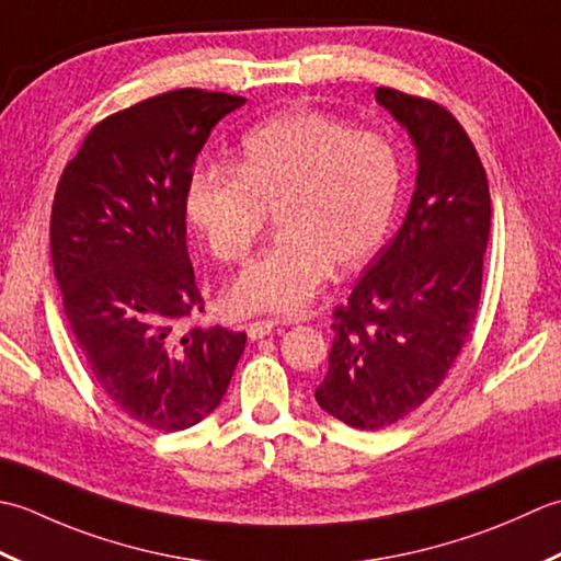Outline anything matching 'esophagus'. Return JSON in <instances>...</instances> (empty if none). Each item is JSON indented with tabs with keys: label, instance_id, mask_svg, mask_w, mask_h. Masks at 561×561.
I'll return each instance as SVG.
<instances>
[{
	"label": "esophagus",
	"instance_id": "34e87169",
	"mask_svg": "<svg viewBox=\"0 0 561 561\" xmlns=\"http://www.w3.org/2000/svg\"><path fill=\"white\" fill-rule=\"evenodd\" d=\"M276 327H278L276 319H259V322L247 324V334L251 341H259V339L268 336L271 331H276Z\"/></svg>",
	"mask_w": 561,
	"mask_h": 561
}]
</instances>
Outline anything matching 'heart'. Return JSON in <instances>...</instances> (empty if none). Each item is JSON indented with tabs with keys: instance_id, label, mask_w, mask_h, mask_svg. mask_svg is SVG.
I'll return each mask as SVG.
<instances>
[{
	"instance_id": "heart-1",
	"label": "heart",
	"mask_w": 561,
	"mask_h": 561,
	"mask_svg": "<svg viewBox=\"0 0 561 561\" xmlns=\"http://www.w3.org/2000/svg\"><path fill=\"white\" fill-rule=\"evenodd\" d=\"M402 188L394 145L319 111H288L251 130L239 169L201 164L186 184L193 230L242 264L278 215V244L232 285L234 312L295 314L339 271H356L390 230Z\"/></svg>"
}]
</instances>
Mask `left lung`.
<instances>
[{"mask_svg":"<svg viewBox=\"0 0 561 561\" xmlns=\"http://www.w3.org/2000/svg\"><path fill=\"white\" fill-rule=\"evenodd\" d=\"M416 145L404 225L334 310L317 404L360 431L397 424L438 390L474 327L491 196L470 135L436 101L375 89Z\"/></svg>","mask_w":561,"mask_h":561,"instance_id":"left-lung-1","label":"left lung"}]
</instances>
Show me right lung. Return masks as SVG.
Listing matches in <instances>:
<instances>
[{"label": "right lung", "mask_w": 561, "mask_h": 561, "mask_svg": "<svg viewBox=\"0 0 561 561\" xmlns=\"http://www.w3.org/2000/svg\"><path fill=\"white\" fill-rule=\"evenodd\" d=\"M244 96L174 89L111 113L65 167L50 254L91 380L154 431L196 426L220 404L247 334L188 324L203 295L186 247V184L215 123Z\"/></svg>", "instance_id": "1"}]
</instances>
